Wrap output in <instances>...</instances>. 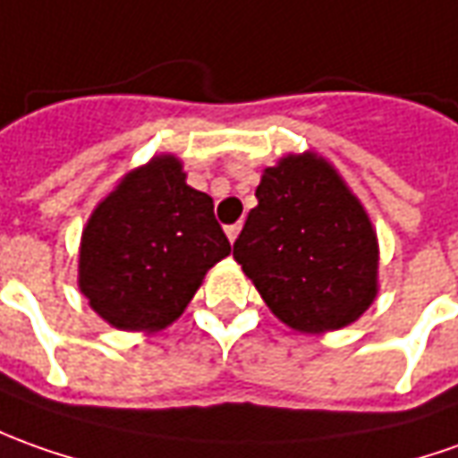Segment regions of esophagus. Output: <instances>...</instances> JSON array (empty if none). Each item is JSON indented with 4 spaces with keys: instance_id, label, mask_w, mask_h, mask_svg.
I'll list each match as a JSON object with an SVG mask.
<instances>
[{
    "instance_id": "esophagus-1",
    "label": "esophagus",
    "mask_w": 458,
    "mask_h": 458,
    "mask_svg": "<svg viewBox=\"0 0 458 458\" xmlns=\"http://www.w3.org/2000/svg\"><path fill=\"white\" fill-rule=\"evenodd\" d=\"M238 233H241V223H235V225H228V228H225V235H228L230 242H235Z\"/></svg>"
}]
</instances>
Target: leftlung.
<instances>
[{"label":"left lung","mask_w":458,"mask_h":458,"mask_svg":"<svg viewBox=\"0 0 458 458\" xmlns=\"http://www.w3.org/2000/svg\"><path fill=\"white\" fill-rule=\"evenodd\" d=\"M233 258L278 318L301 334L338 331L378 293V241L363 205L313 152L266 167Z\"/></svg>","instance_id":"1"}]
</instances>
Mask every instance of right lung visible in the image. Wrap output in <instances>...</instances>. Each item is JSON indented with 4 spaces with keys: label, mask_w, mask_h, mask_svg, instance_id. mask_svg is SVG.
I'll return each instance as SVG.
<instances>
[{
    "label": "right lung",
    "mask_w": 458,
    "mask_h": 458,
    "mask_svg": "<svg viewBox=\"0 0 458 458\" xmlns=\"http://www.w3.org/2000/svg\"><path fill=\"white\" fill-rule=\"evenodd\" d=\"M230 253L213 198L185 182L175 155L127 173L95 208L80 242V291L123 331H163L205 273Z\"/></svg>",
    "instance_id": "add662e5"
}]
</instances>
